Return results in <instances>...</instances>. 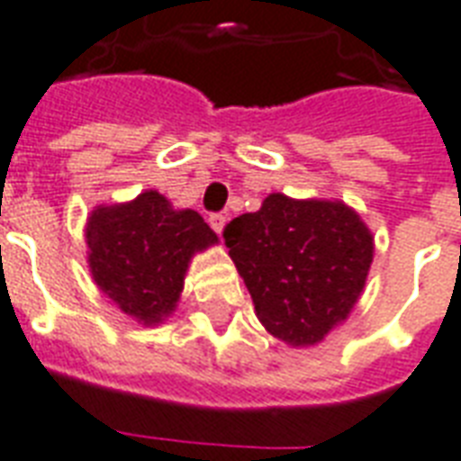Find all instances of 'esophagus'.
<instances>
[{"mask_svg":"<svg viewBox=\"0 0 461 461\" xmlns=\"http://www.w3.org/2000/svg\"><path fill=\"white\" fill-rule=\"evenodd\" d=\"M224 224H227V217H224V214H221V212H212V214H210V227H212V230L217 231V234H220V231L224 230Z\"/></svg>","mask_w":461,"mask_h":461,"instance_id":"34e87169","label":"esophagus"}]
</instances>
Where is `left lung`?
I'll list each match as a JSON object with an SVG mask.
<instances>
[{"label": "left lung", "mask_w": 461, "mask_h": 461, "mask_svg": "<svg viewBox=\"0 0 461 461\" xmlns=\"http://www.w3.org/2000/svg\"><path fill=\"white\" fill-rule=\"evenodd\" d=\"M261 325L288 344H317L359 298L374 240L342 203L274 193L221 231Z\"/></svg>", "instance_id": "8db88e82"}]
</instances>
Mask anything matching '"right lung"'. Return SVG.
<instances>
[{
  "instance_id": "add662e5",
  "label": "right lung",
  "mask_w": 461,
  "mask_h": 461,
  "mask_svg": "<svg viewBox=\"0 0 461 461\" xmlns=\"http://www.w3.org/2000/svg\"><path fill=\"white\" fill-rule=\"evenodd\" d=\"M217 241L195 210H173L156 190L97 207L87 221L92 278L126 315L146 325L176 308L190 257Z\"/></svg>"
}]
</instances>
